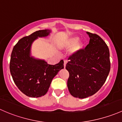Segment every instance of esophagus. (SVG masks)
I'll return each instance as SVG.
<instances>
[{"instance_id":"esophagus-1","label":"esophagus","mask_w":122,"mask_h":122,"mask_svg":"<svg viewBox=\"0 0 122 122\" xmlns=\"http://www.w3.org/2000/svg\"><path fill=\"white\" fill-rule=\"evenodd\" d=\"M67 61H66V60H65V61H64V67H65H65H66V64H67Z\"/></svg>"}]
</instances>
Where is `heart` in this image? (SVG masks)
Wrapping results in <instances>:
<instances>
[{"label": "heart", "mask_w": 122, "mask_h": 122, "mask_svg": "<svg viewBox=\"0 0 122 122\" xmlns=\"http://www.w3.org/2000/svg\"><path fill=\"white\" fill-rule=\"evenodd\" d=\"M78 37L76 36H72L66 39L62 43L61 46L65 49H70V53L73 55L79 53L83 48V43L81 41H77Z\"/></svg>", "instance_id": "obj_1"}]
</instances>
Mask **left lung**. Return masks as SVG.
Listing matches in <instances>:
<instances>
[{
	"mask_svg": "<svg viewBox=\"0 0 122 122\" xmlns=\"http://www.w3.org/2000/svg\"><path fill=\"white\" fill-rule=\"evenodd\" d=\"M87 34L89 43L85 49L69 56L66 66L69 73V91L80 99L96 93L105 83L110 69V53L106 43L96 34Z\"/></svg>",
	"mask_w": 122,
	"mask_h": 122,
	"instance_id": "8db88e82",
	"label": "left lung"
}]
</instances>
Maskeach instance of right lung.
I'll use <instances>...</instances> for the list:
<instances>
[{"instance_id":"add662e5","label":"right lung","mask_w":122,"mask_h":122,"mask_svg":"<svg viewBox=\"0 0 122 122\" xmlns=\"http://www.w3.org/2000/svg\"><path fill=\"white\" fill-rule=\"evenodd\" d=\"M50 30L36 31L20 39L13 49L10 71L15 83L26 96L39 97L48 91L52 80L64 68L63 61L55 65L30 56L32 44L38 37H46Z\"/></svg>"}]
</instances>
